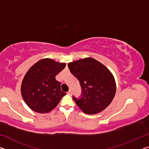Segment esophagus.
<instances>
[{
  "label": "esophagus",
  "mask_w": 149,
  "mask_h": 149,
  "mask_svg": "<svg viewBox=\"0 0 149 149\" xmlns=\"http://www.w3.org/2000/svg\"><path fill=\"white\" fill-rule=\"evenodd\" d=\"M72 91H71V90H70L67 93V94H68V95H72Z\"/></svg>",
  "instance_id": "obj_1"
}]
</instances>
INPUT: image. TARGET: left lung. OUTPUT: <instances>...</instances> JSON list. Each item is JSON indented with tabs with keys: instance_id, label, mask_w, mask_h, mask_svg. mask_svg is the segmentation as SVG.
<instances>
[{
	"instance_id": "left-lung-1",
	"label": "left lung",
	"mask_w": 149,
	"mask_h": 149,
	"mask_svg": "<svg viewBox=\"0 0 149 149\" xmlns=\"http://www.w3.org/2000/svg\"><path fill=\"white\" fill-rule=\"evenodd\" d=\"M68 65L81 87V98L73 97L80 109L87 114H95L108 107L116 91L114 77L110 70L90 57L70 62Z\"/></svg>"
}]
</instances>
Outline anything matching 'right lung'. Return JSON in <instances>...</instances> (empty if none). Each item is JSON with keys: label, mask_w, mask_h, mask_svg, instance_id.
Here are the masks:
<instances>
[{"label": "right lung", "mask_w": 149, "mask_h": 149, "mask_svg": "<svg viewBox=\"0 0 149 149\" xmlns=\"http://www.w3.org/2000/svg\"><path fill=\"white\" fill-rule=\"evenodd\" d=\"M65 67V63L43 58L30 68L22 80L21 93L25 102L32 110L49 113L66 95L62 91L61 84L55 78Z\"/></svg>", "instance_id": "obj_1"}]
</instances>
